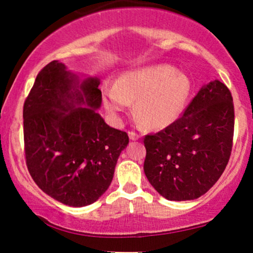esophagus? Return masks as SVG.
Returning <instances> with one entry per match:
<instances>
[{"instance_id": "obj_1", "label": "esophagus", "mask_w": 253, "mask_h": 253, "mask_svg": "<svg viewBox=\"0 0 253 253\" xmlns=\"http://www.w3.org/2000/svg\"><path fill=\"white\" fill-rule=\"evenodd\" d=\"M128 136H129L130 140H138V139L140 138V134H138V133L130 130V132H128Z\"/></svg>"}]
</instances>
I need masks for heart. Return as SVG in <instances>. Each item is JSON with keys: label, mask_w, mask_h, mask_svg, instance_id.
<instances>
[{"label": "heart", "mask_w": 253, "mask_h": 253, "mask_svg": "<svg viewBox=\"0 0 253 253\" xmlns=\"http://www.w3.org/2000/svg\"><path fill=\"white\" fill-rule=\"evenodd\" d=\"M189 94L190 82L185 75L158 64L121 75L115 86L104 90L103 104L110 117L120 120L135 102L134 113L145 126L162 129L179 118Z\"/></svg>", "instance_id": "heart-1"}]
</instances>
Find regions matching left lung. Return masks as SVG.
<instances>
[{
    "mask_svg": "<svg viewBox=\"0 0 253 253\" xmlns=\"http://www.w3.org/2000/svg\"><path fill=\"white\" fill-rule=\"evenodd\" d=\"M233 130L231 91L220 81H211L200 89L181 118L144 138V171L151 185L170 201L202 196L228 163Z\"/></svg>",
    "mask_w": 253,
    "mask_h": 253,
    "instance_id": "1",
    "label": "left lung"
}]
</instances>
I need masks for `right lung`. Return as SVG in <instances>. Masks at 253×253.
<instances>
[{
    "label": "right lung",
    "instance_id": "add662e5",
    "mask_svg": "<svg viewBox=\"0 0 253 253\" xmlns=\"http://www.w3.org/2000/svg\"><path fill=\"white\" fill-rule=\"evenodd\" d=\"M97 77L80 78L53 60L38 74L24 104L26 164L43 193L71 207L97 201L114 176L126 132L109 127Z\"/></svg>",
    "mask_w": 253,
    "mask_h": 253
}]
</instances>
